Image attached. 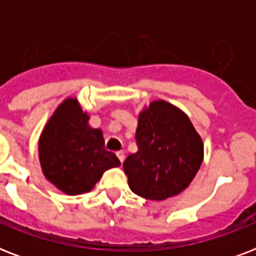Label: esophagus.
Masks as SVG:
<instances>
[{
  "instance_id": "obj_1",
  "label": "esophagus",
  "mask_w": 256,
  "mask_h": 256,
  "mask_svg": "<svg viewBox=\"0 0 256 256\" xmlns=\"http://www.w3.org/2000/svg\"><path fill=\"white\" fill-rule=\"evenodd\" d=\"M116 156H118V160H120V164H122L124 160V152H122V150H120V152H116Z\"/></svg>"
}]
</instances>
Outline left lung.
Listing matches in <instances>:
<instances>
[{"label": "left lung", "instance_id": "left-lung-1", "mask_svg": "<svg viewBox=\"0 0 256 256\" xmlns=\"http://www.w3.org/2000/svg\"><path fill=\"white\" fill-rule=\"evenodd\" d=\"M138 152L124 164L134 194L150 200L180 194L203 160V140L190 118L166 100H152L138 116Z\"/></svg>", "mask_w": 256, "mask_h": 256}]
</instances>
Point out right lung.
I'll return each mask as SVG.
<instances>
[{
  "label": "right lung",
  "instance_id": "add662e5",
  "mask_svg": "<svg viewBox=\"0 0 256 256\" xmlns=\"http://www.w3.org/2000/svg\"><path fill=\"white\" fill-rule=\"evenodd\" d=\"M88 118L77 98H66L40 136L42 172L68 195L88 192L104 171L120 166L116 154L104 148L102 130L92 128Z\"/></svg>",
  "mask_w": 256,
  "mask_h": 256
}]
</instances>
